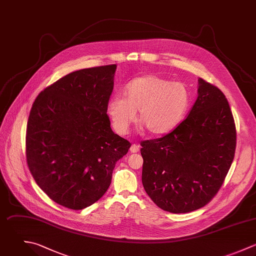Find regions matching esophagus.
<instances>
[{"label": "esophagus", "instance_id": "esophagus-1", "mask_svg": "<svg viewBox=\"0 0 256 256\" xmlns=\"http://www.w3.org/2000/svg\"><path fill=\"white\" fill-rule=\"evenodd\" d=\"M130 152H138V150H140V146H138V144H132V146H130Z\"/></svg>", "mask_w": 256, "mask_h": 256}]
</instances>
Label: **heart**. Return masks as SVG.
Here are the masks:
<instances>
[{"instance_id": "heart-1", "label": "heart", "mask_w": 256, "mask_h": 256, "mask_svg": "<svg viewBox=\"0 0 256 256\" xmlns=\"http://www.w3.org/2000/svg\"><path fill=\"white\" fill-rule=\"evenodd\" d=\"M124 96H112L108 102V114L114 128L128 132L136 120L152 134H164L174 130L182 120L190 102V94L182 82H172L156 74H146L132 80Z\"/></svg>"}]
</instances>
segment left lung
Instances as JSON below:
<instances>
[{
    "instance_id": "left-lung-1",
    "label": "left lung",
    "mask_w": 256,
    "mask_h": 256,
    "mask_svg": "<svg viewBox=\"0 0 256 256\" xmlns=\"http://www.w3.org/2000/svg\"><path fill=\"white\" fill-rule=\"evenodd\" d=\"M198 94L188 118L176 130L140 144L144 190L172 214L190 212L208 204L234 158L236 130L226 96L200 78Z\"/></svg>"
}]
</instances>
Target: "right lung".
<instances>
[{"mask_svg": "<svg viewBox=\"0 0 256 256\" xmlns=\"http://www.w3.org/2000/svg\"><path fill=\"white\" fill-rule=\"evenodd\" d=\"M116 64L72 72L34 100L26 126V160L40 190L70 210H84L108 190L130 142L106 114Z\"/></svg>", "mask_w": 256, "mask_h": 256, "instance_id": "right-lung-1", "label": "right lung"}]
</instances>
